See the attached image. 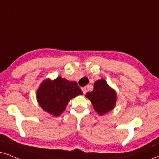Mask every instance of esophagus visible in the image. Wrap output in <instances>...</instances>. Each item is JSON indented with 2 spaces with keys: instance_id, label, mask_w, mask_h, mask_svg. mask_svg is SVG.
Wrapping results in <instances>:
<instances>
[{
  "instance_id": "1",
  "label": "esophagus",
  "mask_w": 159,
  "mask_h": 159,
  "mask_svg": "<svg viewBox=\"0 0 159 159\" xmlns=\"http://www.w3.org/2000/svg\"><path fill=\"white\" fill-rule=\"evenodd\" d=\"M82 93H83V94H85L86 92H87V90H86V88H82Z\"/></svg>"
}]
</instances>
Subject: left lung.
I'll use <instances>...</instances> for the list:
<instances>
[{"instance_id": "left-lung-1", "label": "left lung", "mask_w": 159, "mask_h": 159, "mask_svg": "<svg viewBox=\"0 0 159 159\" xmlns=\"http://www.w3.org/2000/svg\"><path fill=\"white\" fill-rule=\"evenodd\" d=\"M86 97L90 100L93 108L99 115L109 112L116 105V93L103 79L95 82L94 89L92 92L87 93Z\"/></svg>"}]
</instances>
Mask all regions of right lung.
Instances as JSON below:
<instances>
[{
  "label": "right lung",
  "mask_w": 159,
  "mask_h": 159,
  "mask_svg": "<svg viewBox=\"0 0 159 159\" xmlns=\"http://www.w3.org/2000/svg\"><path fill=\"white\" fill-rule=\"evenodd\" d=\"M82 94L77 82L58 77L53 80H45L37 90L36 97L45 111L58 116L66 109L71 99Z\"/></svg>",
  "instance_id": "1"
}]
</instances>
